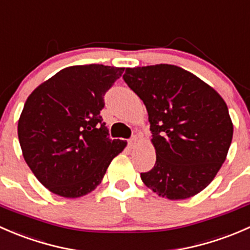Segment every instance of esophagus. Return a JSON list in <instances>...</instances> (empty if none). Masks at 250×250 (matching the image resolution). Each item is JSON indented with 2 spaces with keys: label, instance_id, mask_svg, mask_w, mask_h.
I'll use <instances>...</instances> for the list:
<instances>
[{
  "label": "esophagus",
  "instance_id": "34e87169",
  "mask_svg": "<svg viewBox=\"0 0 250 250\" xmlns=\"http://www.w3.org/2000/svg\"><path fill=\"white\" fill-rule=\"evenodd\" d=\"M138 143V137L137 135H133L132 138H130L129 140H128V145H129V147H134L135 144Z\"/></svg>",
  "mask_w": 250,
  "mask_h": 250
}]
</instances>
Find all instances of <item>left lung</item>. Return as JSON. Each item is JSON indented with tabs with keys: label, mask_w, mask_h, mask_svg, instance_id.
<instances>
[{
	"label": "left lung",
	"mask_w": 250,
	"mask_h": 250,
	"mask_svg": "<svg viewBox=\"0 0 250 250\" xmlns=\"http://www.w3.org/2000/svg\"><path fill=\"white\" fill-rule=\"evenodd\" d=\"M123 80L148 113L156 163L141 180L169 200H185L210 184L233 135L223 98L175 65L125 69Z\"/></svg>",
	"instance_id": "left-lung-1"
}]
</instances>
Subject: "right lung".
<instances>
[{"label":"right lung","mask_w":250,"mask_h":250,"mask_svg":"<svg viewBox=\"0 0 250 250\" xmlns=\"http://www.w3.org/2000/svg\"><path fill=\"white\" fill-rule=\"evenodd\" d=\"M123 67L100 64L62 69L27 98L18 137L25 162L55 195L76 198L94 190L125 141L111 139L100 111Z\"/></svg>","instance_id":"right-lung-1"}]
</instances>
